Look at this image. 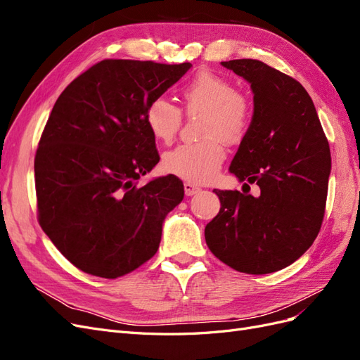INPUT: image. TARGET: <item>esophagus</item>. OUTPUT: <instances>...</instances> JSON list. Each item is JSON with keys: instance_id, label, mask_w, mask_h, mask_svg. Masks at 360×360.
I'll return each mask as SVG.
<instances>
[{"instance_id": "1", "label": "esophagus", "mask_w": 360, "mask_h": 360, "mask_svg": "<svg viewBox=\"0 0 360 360\" xmlns=\"http://www.w3.org/2000/svg\"><path fill=\"white\" fill-rule=\"evenodd\" d=\"M201 191V188H198V186H195V184H192V183H184V193H186V197H192V195H195V193H198Z\"/></svg>"}]
</instances>
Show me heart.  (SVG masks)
<instances>
[{
    "instance_id": "heart-1",
    "label": "heart",
    "mask_w": 360,
    "mask_h": 360,
    "mask_svg": "<svg viewBox=\"0 0 360 360\" xmlns=\"http://www.w3.org/2000/svg\"><path fill=\"white\" fill-rule=\"evenodd\" d=\"M181 101L189 115L204 114L201 143L181 144L163 156V169L188 183L210 181L225 159V144H237L252 122V105L231 79L212 72H200L183 86ZM183 120L179 106L158 97L146 111L151 135L162 143L177 136Z\"/></svg>"
}]
</instances>
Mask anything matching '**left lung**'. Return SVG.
<instances>
[{"instance_id": "8db88e82", "label": "left lung", "mask_w": 360, "mask_h": 360, "mask_svg": "<svg viewBox=\"0 0 360 360\" xmlns=\"http://www.w3.org/2000/svg\"><path fill=\"white\" fill-rule=\"evenodd\" d=\"M254 93V115L230 172L258 195L213 192L221 210L205 225V243L234 270L266 275L300 258L324 217L330 148L302 84L258 60L222 61ZM250 189V188H249Z\"/></svg>"}]
</instances>
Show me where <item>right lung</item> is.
I'll use <instances>...</instances> for the list:
<instances>
[{"label":"right lung","mask_w":360,"mask_h":360,"mask_svg":"<svg viewBox=\"0 0 360 360\" xmlns=\"http://www.w3.org/2000/svg\"><path fill=\"white\" fill-rule=\"evenodd\" d=\"M191 66L103 60L53 105L34 159L39 224L85 274L115 279L159 249L184 189L176 176L136 186L159 162L146 111Z\"/></svg>","instance_id":"obj_1"}]
</instances>
